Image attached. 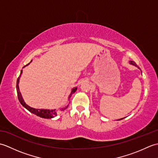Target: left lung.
I'll use <instances>...</instances> for the list:
<instances>
[{
  "instance_id": "left-lung-1",
  "label": "left lung",
  "mask_w": 158,
  "mask_h": 158,
  "mask_svg": "<svg viewBox=\"0 0 158 158\" xmlns=\"http://www.w3.org/2000/svg\"><path fill=\"white\" fill-rule=\"evenodd\" d=\"M130 64H131V65H133V66H136V67H137V68H139V67L136 65V64L135 62H133V61H130ZM123 118H122V119H117V120H122V119H123Z\"/></svg>"
}]
</instances>
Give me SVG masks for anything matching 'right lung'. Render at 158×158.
I'll list each match as a JSON object with an SVG mask.
<instances>
[{
    "label": "right lung",
    "mask_w": 158,
    "mask_h": 158,
    "mask_svg": "<svg viewBox=\"0 0 158 158\" xmlns=\"http://www.w3.org/2000/svg\"><path fill=\"white\" fill-rule=\"evenodd\" d=\"M32 62V60H31ZM30 64V63H29ZM29 64H28L27 65H26L23 67V68H24V67H26V66H28ZM22 74V70H21V72H20V75L19 76V77L18 78V80H17V84H16V89H17V93H18V100L19 102L21 103V105L24 107V108H26V109H27L28 110H29L30 112L35 114V115H37L40 117H42V118H45V119H52V118H53L55 116L57 115V110L56 109H35V108H32V107H31L30 106H28L27 104H26L24 100H23V97L22 96V94L21 92H20L19 91V79H20V77H21ZM77 89V87H76V88H74L72 89L71 90V92H70V96H69V100H70V98L71 97L73 94L75 93L76 92V90ZM69 105H69L66 106L65 107H64V108H62L61 110H64L68 108V106Z\"/></svg>",
    "instance_id": "1"
}]
</instances>
